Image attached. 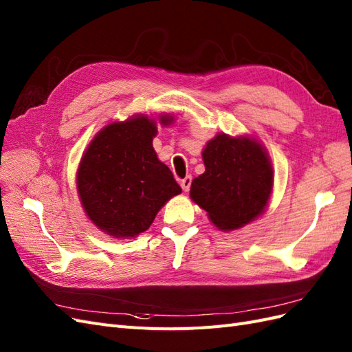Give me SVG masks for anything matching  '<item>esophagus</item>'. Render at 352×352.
I'll return each instance as SVG.
<instances>
[{"instance_id":"34e87169","label":"esophagus","mask_w":352,"mask_h":352,"mask_svg":"<svg viewBox=\"0 0 352 352\" xmlns=\"http://www.w3.org/2000/svg\"><path fill=\"white\" fill-rule=\"evenodd\" d=\"M179 186H182V188L184 190V192H188L190 186H192V177H190V175L184 177V178L182 179V182H179Z\"/></svg>"}]
</instances>
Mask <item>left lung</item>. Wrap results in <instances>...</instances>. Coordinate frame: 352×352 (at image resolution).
Wrapping results in <instances>:
<instances>
[{"mask_svg": "<svg viewBox=\"0 0 352 352\" xmlns=\"http://www.w3.org/2000/svg\"><path fill=\"white\" fill-rule=\"evenodd\" d=\"M202 157L205 173L193 179L190 197L215 227L237 230L264 212L273 192V166L256 138L218 134Z\"/></svg>", "mask_w": 352, "mask_h": 352, "instance_id": "obj_1", "label": "left lung"}]
</instances>
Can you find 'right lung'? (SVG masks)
<instances>
[{
  "label": "right lung",
  "instance_id": "1",
  "mask_svg": "<svg viewBox=\"0 0 352 352\" xmlns=\"http://www.w3.org/2000/svg\"><path fill=\"white\" fill-rule=\"evenodd\" d=\"M174 116L160 115L159 124ZM156 120L134 115L100 131L82 155L76 188L88 218L109 236L135 237L152 226L159 209L182 193L153 148Z\"/></svg>",
  "mask_w": 352,
  "mask_h": 352
}]
</instances>
